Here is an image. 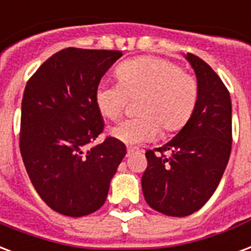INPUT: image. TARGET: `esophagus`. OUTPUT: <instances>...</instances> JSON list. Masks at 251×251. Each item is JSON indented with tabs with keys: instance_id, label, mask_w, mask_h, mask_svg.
<instances>
[{
	"instance_id": "1",
	"label": "esophagus",
	"mask_w": 251,
	"mask_h": 251,
	"mask_svg": "<svg viewBox=\"0 0 251 251\" xmlns=\"http://www.w3.org/2000/svg\"><path fill=\"white\" fill-rule=\"evenodd\" d=\"M137 151H140L138 148H135V146H130V148H127V155H130L133 153H137Z\"/></svg>"
}]
</instances>
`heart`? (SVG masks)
I'll use <instances>...</instances> for the list:
<instances>
[{
  "instance_id": "obj_1",
  "label": "heart",
  "mask_w": 251,
  "mask_h": 251,
  "mask_svg": "<svg viewBox=\"0 0 251 251\" xmlns=\"http://www.w3.org/2000/svg\"><path fill=\"white\" fill-rule=\"evenodd\" d=\"M118 83H100L94 100L102 116L116 120L127 98L140 97L137 118L111 126V138L134 145L154 140L161 126L165 131L179 130L198 101V83L174 62L158 57H141L117 68Z\"/></svg>"
}]
</instances>
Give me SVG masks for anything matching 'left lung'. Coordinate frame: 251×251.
<instances>
[{
	"label": "left lung",
	"mask_w": 251,
	"mask_h": 251,
	"mask_svg": "<svg viewBox=\"0 0 251 251\" xmlns=\"http://www.w3.org/2000/svg\"><path fill=\"white\" fill-rule=\"evenodd\" d=\"M198 83V101L185 126L155 153L146 151L142 192L165 215L186 217L213 196L231 151V100L218 74L203 59L183 55ZM167 154H165L164 153Z\"/></svg>",
	"instance_id": "8db88e82"
}]
</instances>
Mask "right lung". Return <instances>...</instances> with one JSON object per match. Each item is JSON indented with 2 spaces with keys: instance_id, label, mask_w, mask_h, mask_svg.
<instances>
[{
  "instance_id": "1",
  "label": "right lung",
  "mask_w": 251,
  "mask_h": 251,
  "mask_svg": "<svg viewBox=\"0 0 251 251\" xmlns=\"http://www.w3.org/2000/svg\"><path fill=\"white\" fill-rule=\"evenodd\" d=\"M121 55L118 50H59L26 83L22 159L38 196L59 214L82 217L98 210L125 157V144L111 137L89 146L103 130L96 89Z\"/></svg>"
}]
</instances>
